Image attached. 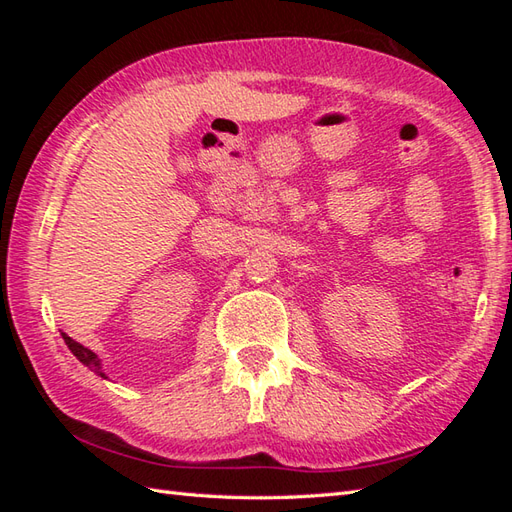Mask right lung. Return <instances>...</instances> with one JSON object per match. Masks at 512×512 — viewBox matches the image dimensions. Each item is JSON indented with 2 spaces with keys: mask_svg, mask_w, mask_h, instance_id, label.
<instances>
[{
  "mask_svg": "<svg viewBox=\"0 0 512 512\" xmlns=\"http://www.w3.org/2000/svg\"><path fill=\"white\" fill-rule=\"evenodd\" d=\"M63 341H65V345L70 347V352L79 358V361L88 367V369H92L94 374H99L101 378H107L105 376V372H103V367H101V358H99V354H96L94 350H90V347H85V345H81L79 341H74L72 336H68L63 332Z\"/></svg>",
  "mask_w": 512,
  "mask_h": 512,
  "instance_id": "add662e5",
  "label": "right lung"
}]
</instances>
